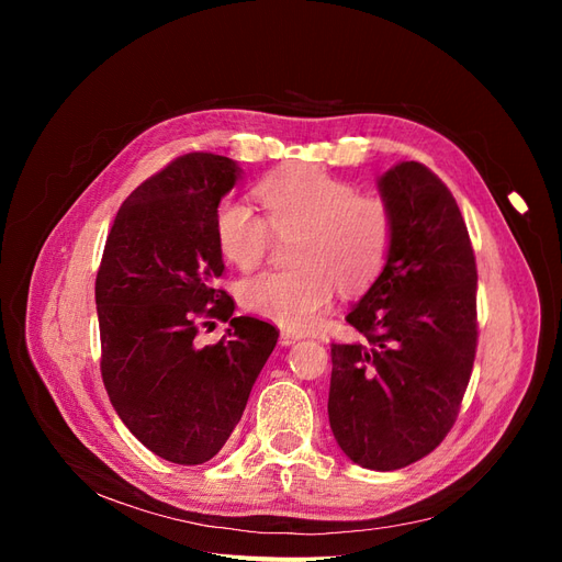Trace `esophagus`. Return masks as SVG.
<instances>
[{
    "label": "esophagus",
    "instance_id": "obj_1",
    "mask_svg": "<svg viewBox=\"0 0 562 562\" xmlns=\"http://www.w3.org/2000/svg\"><path fill=\"white\" fill-rule=\"evenodd\" d=\"M297 339H302V333H295V330H281V345H295Z\"/></svg>",
    "mask_w": 562,
    "mask_h": 562
}]
</instances>
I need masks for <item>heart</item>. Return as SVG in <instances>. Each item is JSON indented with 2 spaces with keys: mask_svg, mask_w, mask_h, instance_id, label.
Returning a JSON list of instances; mask_svg holds the SVG:
<instances>
[{
  "mask_svg": "<svg viewBox=\"0 0 562 562\" xmlns=\"http://www.w3.org/2000/svg\"><path fill=\"white\" fill-rule=\"evenodd\" d=\"M265 217L248 203L225 199L215 209V241L234 267L250 271L274 244L293 236L288 269L239 283L244 310L283 328H310L335 288L361 293L375 283L394 246L396 217L386 196L359 192L312 164H293L255 187Z\"/></svg>",
  "mask_w": 562,
  "mask_h": 562,
  "instance_id": "b5f03b06",
  "label": "heart"
}]
</instances>
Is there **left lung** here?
Returning a JSON list of instances; mask_svg holds the SVG:
<instances>
[{
	"instance_id": "8db88e82",
	"label": "left lung",
	"mask_w": 562,
	"mask_h": 562,
	"mask_svg": "<svg viewBox=\"0 0 562 562\" xmlns=\"http://www.w3.org/2000/svg\"><path fill=\"white\" fill-rule=\"evenodd\" d=\"M380 192L394 209V246L347 314L363 339L330 345L328 417L351 462L394 471L443 443L462 407L479 347V271L457 201L427 166H394Z\"/></svg>"
}]
</instances>
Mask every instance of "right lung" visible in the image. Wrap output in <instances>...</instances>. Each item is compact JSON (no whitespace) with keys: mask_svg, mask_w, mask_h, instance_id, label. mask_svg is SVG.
<instances>
[{"mask_svg":"<svg viewBox=\"0 0 562 562\" xmlns=\"http://www.w3.org/2000/svg\"><path fill=\"white\" fill-rule=\"evenodd\" d=\"M239 166L190 151L147 178L119 209L95 277L100 372L116 415L155 454L203 464L227 443L279 330L255 316H232L217 288L225 262L215 209ZM211 317L228 335L199 348Z\"/></svg>","mask_w":562,"mask_h":562,"instance_id":"obj_1","label":"right lung"}]
</instances>
